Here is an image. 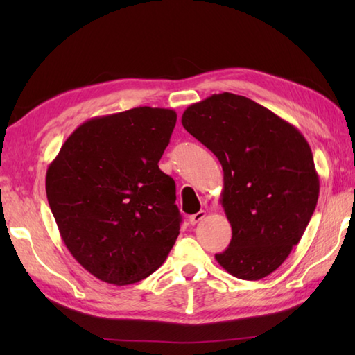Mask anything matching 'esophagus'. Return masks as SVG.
Masks as SVG:
<instances>
[{"label":"esophagus","mask_w":355,"mask_h":355,"mask_svg":"<svg viewBox=\"0 0 355 355\" xmlns=\"http://www.w3.org/2000/svg\"><path fill=\"white\" fill-rule=\"evenodd\" d=\"M205 216H206V212H205V210H200V212H197V214H193V215H191V216H189V223H191L192 225H195L197 223H200Z\"/></svg>","instance_id":"obj_1"}]
</instances>
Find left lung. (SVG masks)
<instances>
[{
  "instance_id": "8db88e82",
  "label": "left lung",
  "mask_w": 355,
  "mask_h": 355,
  "mask_svg": "<svg viewBox=\"0 0 355 355\" xmlns=\"http://www.w3.org/2000/svg\"><path fill=\"white\" fill-rule=\"evenodd\" d=\"M182 123L224 171L221 205L232 239L215 259L244 281L273 273L302 238L318 205L319 175L308 141L275 112L232 93L191 105Z\"/></svg>"
}]
</instances>
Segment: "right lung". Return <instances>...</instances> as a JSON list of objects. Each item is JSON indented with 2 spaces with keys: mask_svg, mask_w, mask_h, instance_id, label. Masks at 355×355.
I'll return each instance as SVG.
<instances>
[{
  "mask_svg": "<svg viewBox=\"0 0 355 355\" xmlns=\"http://www.w3.org/2000/svg\"><path fill=\"white\" fill-rule=\"evenodd\" d=\"M177 112L139 107L87 120L47 169L45 191L73 258L103 282L153 275L180 233L175 182L158 168Z\"/></svg>",
  "mask_w": 355,
  "mask_h": 355,
  "instance_id": "add662e5",
  "label": "right lung"
}]
</instances>
